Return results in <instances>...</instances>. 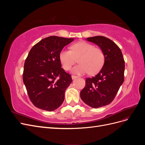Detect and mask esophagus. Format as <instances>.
Here are the masks:
<instances>
[{
  "label": "esophagus",
  "mask_w": 145,
  "mask_h": 145,
  "mask_svg": "<svg viewBox=\"0 0 145 145\" xmlns=\"http://www.w3.org/2000/svg\"><path fill=\"white\" fill-rule=\"evenodd\" d=\"M77 77H78L77 76H71L72 79H75V78H77Z\"/></svg>",
  "instance_id": "34e87169"
}]
</instances>
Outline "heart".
<instances>
[{
	"label": "heart",
	"mask_w": 145,
	"mask_h": 145,
	"mask_svg": "<svg viewBox=\"0 0 145 145\" xmlns=\"http://www.w3.org/2000/svg\"><path fill=\"white\" fill-rule=\"evenodd\" d=\"M70 48L71 51L63 49L59 53L60 62L64 69H71L78 58L79 64L72 69L73 74L82 75L90 72L94 74L102 67L105 57L100 48H95L93 45L83 41L75 43Z\"/></svg>",
	"instance_id": "obj_1"
}]
</instances>
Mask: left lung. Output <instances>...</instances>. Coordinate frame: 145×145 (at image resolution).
<instances>
[{"label": "left lung", "instance_id": "1", "mask_svg": "<svg viewBox=\"0 0 145 145\" xmlns=\"http://www.w3.org/2000/svg\"><path fill=\"white\" fill-rule=\"evenodd\" d=\"M86 40L100 47L105 62L97 75L86 78L80 97L88 106L98 108L111 103L116 97L124 81L125 61L119 47L109 39L98 36Z\"/></svg>", "mask_w": 145, "mask_h": 145}]
</instances>
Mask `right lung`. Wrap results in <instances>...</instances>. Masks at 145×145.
Returning <instances> with one entry per match:
<instances>
[{
	"instance_id": "add662e5",
	"label": "right lung",
	"mask_w": 145,
	"mask_h": 145,
	"mask_svg": "<svg viewBox=\"0 0 145 145\" xmlns=\"http://www.w3.org/2000/svg\"><path fill=\"white\" fill-rule=\"evenodd\" d=\"M74 38L50 36L31 49L24 64L23 80L29 97L37 108L48 111L57 109L72 82L62 68L59 53Z\"/></svg>"
}]
</instances>
